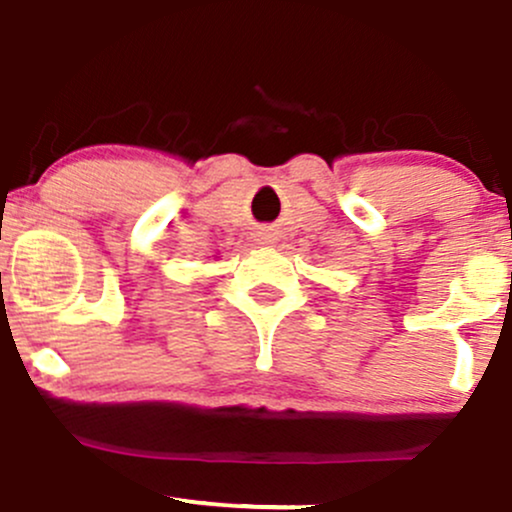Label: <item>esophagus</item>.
Wrapping results in <instances>:
<instances>
[{
	"label": "esophagus",
	"mask_w": 512,
	"mask_h": 512,
	"mask_svg": "<svg viewBox=\"0 0 512 512\" xmlns=\"http://www.w3.org/2000/svg\"><path fill=\"white\" fill-rule=\"evenodd\" d=\"M275 242H278V237H275V232H270V230L258 232V244H263V246H273Z\"/></svg>",
	"instance_id": "esophagus-1"
}]
</instances>
